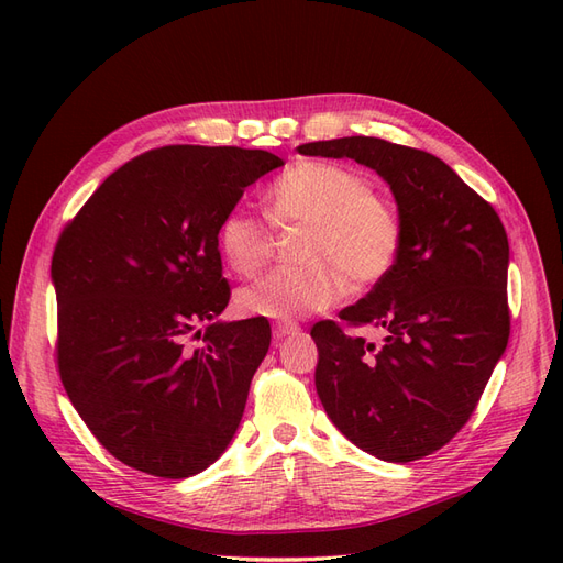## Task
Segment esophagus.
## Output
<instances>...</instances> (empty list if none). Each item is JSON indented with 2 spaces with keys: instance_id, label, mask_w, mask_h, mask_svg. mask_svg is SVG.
<instances>
[{
  "instance_id": "obj_1",
  "label": "esophagus",
  "mask_w": 563,
  "mask_h": 563,
  "mask_svg": "<svg viewBox=\"0 0 563 563\" xmlns=\"http://www.w3.org/2000/svg\"><path fill=\"white\" fill-rule=\"evenodd\" d=\"M298 331H300L298 321H288V319L277 321L275 327H272V335H275V340H282V338H286V335H294V333H298Z\"/></svg>"
}]
</instances>
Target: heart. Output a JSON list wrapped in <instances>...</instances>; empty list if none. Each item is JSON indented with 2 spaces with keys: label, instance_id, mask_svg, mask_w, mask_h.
Segmentation results:
<instances>
[{
  "label": "heart",
  "instance_id": "b5f03b06",
  "mask_svg": "<svg viewBox=\"0 0 563 563\" xmlns=\"http://www.w3.org/2000/svg\"><path fill=\"white\" fill-rule=\"evenodd\" d=\"M265 216L275 228H300L291 267L244 286L236 308L253 317L291 319L331 308L345 288L380 284L401 251V223L391 203L371 192L360 172L333 162H298L269 185ZM218 251L232 272L251 277L275 240L261 216L230 209L216 230Z\"/></svg>",
  "mask_w": 563,
  "mask_h": 563
}]
</instances>
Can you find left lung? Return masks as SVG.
<instances>
[{"label": "left lung", "mask_w": 563, "mask_h": 563, "mask_svg": "<svg viewBox=\"0 0 563 563\" xmlns=\"http://www.w3.org/2000/svg\"><path fill=\"white\" fill-rule=\"evenodd\" d=\"M387 180L401 251L389 275L338 317L317 321V395L352 444L387 463L424 457L463 430L507 347L509 244L496 209L449 164L371 135L305 143ZM371 325L376 341L353 333Z\"/></svg>", "instance_id": "left-lung-1"}]
</instances>
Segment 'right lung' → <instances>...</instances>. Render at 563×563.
Returning a JSON list of instances; mask_svg holds the SVG:
<instances>
[{
	"label": "right lung",
	"mask_w": 563,
	"mask_h": 563,
	"mask_svg": "<svg viewBox=\"0 0 563 563\" xmlns=\"http://www.w3.org/2000/svg\"><path fill=\"white\" fill-rule=\"evenodd\" d=\"M279 166L265 150H150L108 176L60 232L51 261L58 373L91 434L124 465L185 479L216 463L240 428L269 321H216L230 302L216 230Z\"/></svg>",
	"instance_id": "obj_1"
}]
</instances>
